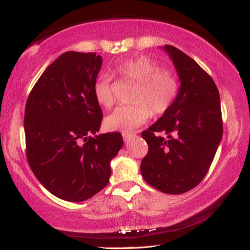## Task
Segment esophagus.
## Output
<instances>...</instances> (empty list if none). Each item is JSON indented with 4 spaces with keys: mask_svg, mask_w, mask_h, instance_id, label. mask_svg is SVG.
<instances>
[{
    "mask_svg": "<svg viewBox=\"0 0 250 250\" xmlns=\"http://www.w3.org/2000/svg\"><path fill=\"white\" fill-rule=\"evenodd\" d=\"M134 135L133 132H124L122 133V138H124V141L125 142H128V141L132 138Z\"/></svg>",
    "mask_w": 250,
    "mask_h": 250,
    "instance_id": "obj_1",
    "label": "esophagus"
}]
</instances>
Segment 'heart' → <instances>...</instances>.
<instances>
[{
  "instance_id": "1",
  "label": "heart",
  "mask_w": 250,
  "mask_h": 250,
  "mask_svg": "<svg viewBox=\"0 0 250 250\" xmlns=\"http://www.w3.org/2000/svg\"><path fill=\"white\" fill-rule=\"evenodd\" d=\"M115 74L137 84L132 106H119L104 120L108 131L129 132L144 125L151 117L162 116L174 105L179 93V81L175 72L161 67L153 58L140 56L131 58L115 67ZM94 96L101 106L110 107L113 103L111 78L99 75L94 83Z\"/></svg>"
}]
</instances>
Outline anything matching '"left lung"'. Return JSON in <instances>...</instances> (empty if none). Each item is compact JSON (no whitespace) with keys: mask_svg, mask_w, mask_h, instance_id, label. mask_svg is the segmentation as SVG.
<instances>
[{"mask_svg":"<svg viewBox=\"0 0 250 250\" xmlns=\"http://www.w3.org/2000/svg\"><path fill=\"white\" fill-rule=\"evenodd\" d=\"M164 50L176 67L180 88L170 109L142 132L148 152L141 172L160 191L180 194L206 177L223 135V121L211 76L179 49L166 44Z\"/></svg>","mask_w":250,"mask_h":250,"instance_id":"1","label":"left lung"}]
</instances>
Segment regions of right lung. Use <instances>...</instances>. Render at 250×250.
Returning <instances> with one entry per match:
<instances>
[{
	"instance_id": "right-lung-1",
	"label": "right lung",
	"mask_w": 250,
	"mask_h": 250,
	"mask_svg": "<svg viewBox=\"0 0 250 250\" xmlns=\"http://www.w3.org/2000/svg\"><path fill=\"white\" fill-rule=\"evenodd\" d=\"M102 64L95 52L63 53L26 102L27 161L40 184L65 201H85L105 188L110 161L124 144L119 132L96 135L103 111L94 83Z\"/></svg>"
}]
</instances>
